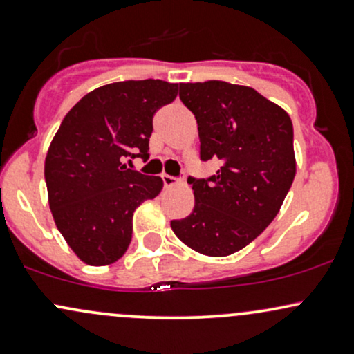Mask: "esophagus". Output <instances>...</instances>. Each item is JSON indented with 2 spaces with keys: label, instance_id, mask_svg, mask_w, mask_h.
Wrapping results in <instances>:
<instances>
[{
  "label": "esophagus",
  "instance_id": "esophagus-1",
  "mask_svg": "<svg viewBox=\"0 0 354 354\" xmlns=\"http://www.w3.org/2000/svg\"><path fill=\"white\" fill-rule=\"evenodd\" d=\"M161 180H163V185H165V188H171V186H174V185H178V178H174V176H169V174H161Z\"/></svg>",
  "mask_w": 354,
  "mask_h": 354
}]
</instances>
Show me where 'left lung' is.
Returning <instances> with one entry per match:
<instances>
[{
    "mask_svg": "<svg viewBox=\"0 0 354 354\" xmlns=\"http://www.w3.org/2000/svg\"><path fill=\"white\" fill-rule=\"evenodd\" d=\"M180 98L196 118L200 160L221 166L188 178L194 209L171 228L198 253L233 254L268 228L293 185V123L253 88L226 81L181 83Z\"/></svg>",
    "mask_w": 354,
    "mask_h": 354,
    "instance_id": "obj_1",
    "label": "left lung"
}]
</instances>
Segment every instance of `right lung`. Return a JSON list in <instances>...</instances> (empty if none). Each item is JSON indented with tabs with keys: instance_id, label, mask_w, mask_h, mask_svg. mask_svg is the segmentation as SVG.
I'll use <instances>...</instances> for the list:
<instances>
[{
	"instance_id": "1",
	"label": "right lung",
	"mask_w": 354,
	"mask_h": 354,
	"mask_svg": "<svg viewBox=\"0 0 354 354\" xmlns=\"http://www.w3.org/2000/svg\"><path fill=\"white\" fill-rule=\"evenodd\" d=\"M176 96V83L120 81L93 89L61 121L44 161L48 200L59 233L86 265L118 261L131 243L135 209L163 188L160 176L126 161L148 160L154 113Z\"/></svg>"
}]
</instances>
